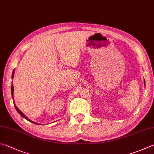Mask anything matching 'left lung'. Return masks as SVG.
<instances>
[{"instance_id":"1","label":"left lung","mask_w":154,"mask_h":154,"mask_svg":"<svg viewBox=\"0 0 154 154\" xmlns=\"http://www.w3.org/2000/svg\"><path fill=\"white\" fill-rule=\"evenodd\" d=\"M144 83H145V84H146V82H145V80H144Z\"/></svg>"}]
</instances>
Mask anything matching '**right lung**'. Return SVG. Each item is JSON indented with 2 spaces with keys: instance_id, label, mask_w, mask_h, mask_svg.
<instances>
[{
  "instance_id": "1",
  "label": "right lung",
  "mask_w": 154,
  "mask_h": 154,
  "mask_svg": "<svg viewBox=\"0 0 154 154\" xmlns=\"http://www.w3.org/2000/svg\"><path fill=\"white\" fill-rule=\"evenodd\" d=\"M14 70L13 71V74H12V78H13V76H14ZM13 91H14V88H13V84L12 85H11V94H12V98H13ZM14 107H15V109H16V110L17 111V112H18L20 115H21V117H23V118H25L26 120H27V121H30L31 123H35V124H37V125H40V124H39V123H35V122H33V121H31L29 119H28L27 117H26V116L23 114V113L20 111V110L17 108V106L15 105V104H14Z\"/></svg>"
}]
</instances>
